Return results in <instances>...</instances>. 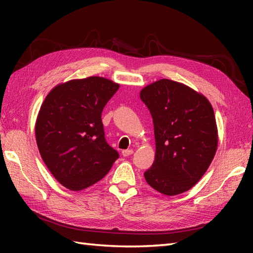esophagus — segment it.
<instances>
[{
  "mask_svg": "<svg viewBox=\"0 0 253 253\" xmlns=\"http://www.w3.org/2000/svg\"><path fill=\"white\" fill-rule=\"evenodd\" d=\"M133 153V151L131 149H129V150H124V151L122 152V154H123V157H129V155H131Z\"/></svg>",
  "mask_w": 253,
  "mask_h": 253,
  "instance_id": "esophagus-1",
  "label": "esophagus"
}]
</instances>
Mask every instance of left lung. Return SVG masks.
<instances>
[{
    "mask_svg": "<svg viewBox=\"0 0 253 253\" xmlns=\"http://www.w3.org/2000/svg\"><path fill=\"white\" fill-rule=\"evenodd\" d=\"M151 113L155 160L144 171L153 189L166 196L189 190L201 179L217 149L213 107L188 85L161 79L140 91Z\"/></svg>",
    "mask_w": 253,
    "mask_h": 253,
    "instance_id": "8db88e82",
    "label": "left lung"
}]
</instances>
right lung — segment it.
Wrapping results in <instances>:
<instances>
[{
    "label": "right lung",
    "mask_w": 253,
    "mask_h": 253,
    "mask_svg": "<svg viewBox=\"0 0 253 253\" xmlns=\"http://www.w3.org/2000/svg\"><path fill=\"white\" fill-rule=\"evenodd\" d=\"M120 84L92 76L53 88L41 105L36 139L41 158L69 190L92 186L109 173L118 152L106 142L102 111Z\"/></svg>",
    "instance_id": "1"
}]
</instances>
